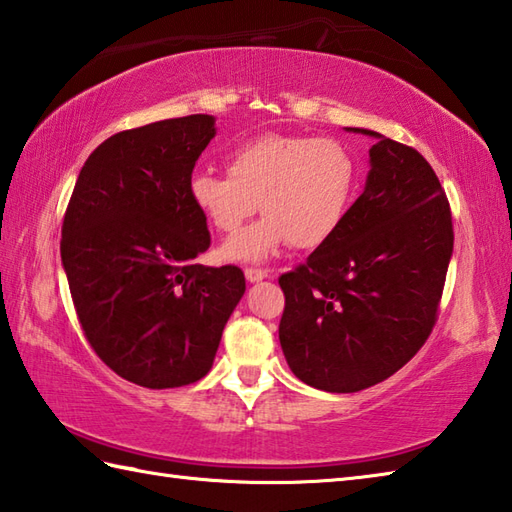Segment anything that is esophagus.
Instances as JSON below:
<instances>
[{"instance_id": "34e87169", "label": "esophagus", "mask_w": 512, "mask_h": 512, "mask_svg": "<svg viewBox=\"0 0 512 512\" xmlns=\"http://www.w3.org/2000/svg\"><path fill=\"white\" fill-rule=\"evenodd\" d=\"M244 275H246V279L250 281V284H255V281H262V279H266V277H268V270H266V268H255V266H250V268H246V270H244Z\"/></svg>"}]
</instances>
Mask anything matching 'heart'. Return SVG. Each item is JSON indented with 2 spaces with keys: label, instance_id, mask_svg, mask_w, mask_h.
Listing matches in <instances>:
<instances>
[{
  "label": "heart",
  "instance_id": "b5f03b06",
  "mask_svg": "<svg viewBox=\"0 0 512 512\" xmlns=\"http://www.w3.org/2000/svg\"><path fill=\"white\" fill-rule=\"evenodd\" d=\"M358 187L350 149L332 138L268 134L239 145L228 173L195 171L191 202L224 235H235L250 215H266L224 246L228 259L259 262L290 242L314 248L343 224Z\"/></svg>",
  "mask_w": 512,
  "mask_h": 512
}]
</instances>
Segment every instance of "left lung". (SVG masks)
<instances>
[{
	"label": "left lung",
	"instance_id": "obj_1",
	"mask_svg": "<svg viewBox=\"0 0 512 512\" xmlns=\"http://www.w3.org/2000/svg\"><path fill=\"white\" fill-rule=\"evenodd\" d=\"M378 138L365 191L330 239L279 277V343L299 380L352 394L409 363L438 321L453 253L447 193L420 151Z\"/></svg>",
	"mask_w": 512,
	"mask_h": 512
}]
</instances>
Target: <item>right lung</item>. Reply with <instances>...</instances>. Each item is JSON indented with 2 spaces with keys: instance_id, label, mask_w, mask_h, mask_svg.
<instances>
[{
  "instance_id": "1",
  "label": "right lung",
  "mask_w": 512,
  "mask_h": 512,
  "mask_svg": "<svg viewBox=\"0 0 512 512\" xmlns=\"http://www.w3.org/2000/svg\"><path fill=\"white\" fill-rule=\"evenodd\" d=\"M213 123L191 114L110 136L85 160L63 215L61 262L85 339L140 387L206 376L246 290L242 268L195 264L211 233L189 180Z\"/></svg>"
}]
</instances>
